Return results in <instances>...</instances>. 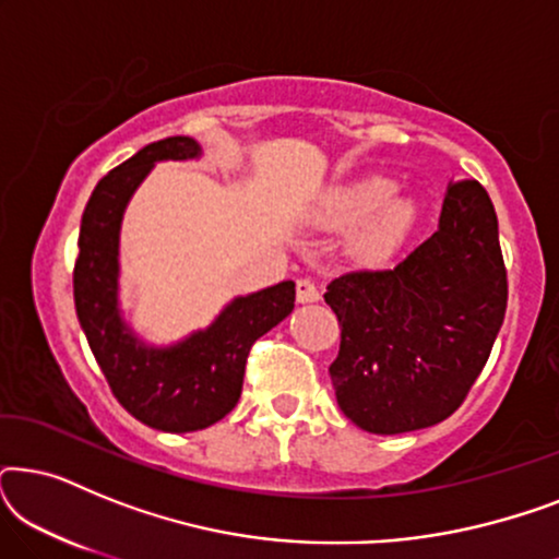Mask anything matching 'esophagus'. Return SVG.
Masks as SVG:
<instances>
[{
  "instance_id": "esophagus-1",
  "label": "esophagus",
  "mask_w": 559,
  "mask_h": 559,
  "mask_svg": "<svg viewBox=\"0 0 559 559\" xmlns=\"http://www.w3.org/2000/svg\"><path fill=\"white\" fill-rule=\"evenodd\" d=\"M318 300H320V289L316 287V282L297 280V302L308 305V302H318Z\"/></svg>"
}]
</instances>
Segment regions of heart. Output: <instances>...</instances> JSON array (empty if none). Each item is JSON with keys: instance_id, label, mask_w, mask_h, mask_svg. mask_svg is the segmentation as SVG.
Returning a JSON list of instances; mask_svg holds the SVG:
<instances>
[{"instance_id": "heart-1", "label": "heart", "mask_w": 559, "mask_h": 559, "mask_svg": "<svg viewBox=\"0 0 559 559\" xmlns=\"http://www.w3.org/2000/svg\"><path fill=\"white\" fill-rule=\"evenodd\" d=\"M400 182L389 175H361L323 190L312 203L310 218L320 228L350 234L348 249L356 262L381 264L404 247L419 221L412 195H396Z\"/></svg>"}]
</instances>
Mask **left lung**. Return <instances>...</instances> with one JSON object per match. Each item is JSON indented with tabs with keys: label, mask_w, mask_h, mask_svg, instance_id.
<instances>
[{
	"label": "left lung",
	"mask_w": 559,
	"mask_h": 559,
	"mask_svg": "<svg viewBox=\"0 0 559 559\" xmlns=\"http://www.w3.org/2000/svg\"><path fill=\"white\" fill-rule=\"evenodd\" d=\"M341 350L335 400L373 435L425 430L461 407L488 361L507 312V270L491 198L476 180L448 188L440 224L381 272L328 285Z\"/></svg>",
	"instance_id": "1"
}]
</instances>
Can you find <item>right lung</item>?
Segmentation results:
<instances>
[{
	"instance_id": "obj_1",
	"label": "right lung",
	"mask_w": 559,
	"mask_h": 559,
	"mask_svg": "<svg viewBox=\"0 0 559 559\" xmlns=\"http://www.w3.org/2000/svg\"><path fill=\"white\" fill-rule=\"evenodd\" d=\"M193 136L152 142L98 180L81 218L73 297L79 323L111 392L129 415L163 432H195L236 407L243 366L257 338L295 308V282L236 295L205 328L152 343L121 310V224L127 205L157 163L201 159Z\"/></svg>"
}]
</instances>
